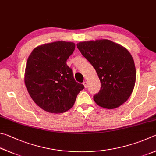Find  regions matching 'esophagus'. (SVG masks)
Masks as SVG:
<instances>
[{
	"label": "esophagus",
	"instance_id": "obj_1",
	"mask_svg": "<svg viewBox=\"0 0 156 156\" xmlns=\"http://www.w3.org/2000/svg\"><path fill=\"white\" fill-rule=\"evenodd\" d=\"M83 86H84V87H85V88H87V86H88V83H87L86 81H83Z\"/></svg>",
	"mask_w": 156,
	"mask_h": 156
}]
</instances>
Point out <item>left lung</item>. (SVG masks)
Wrapping results in <instances>:
<instances>
[{"label": "left lung", "mask_w": 156, "mask_h": 156, "mask_svg": "<svg viewBox=\"0 0 156 156\" xmlns=\"http://www.w3.org/2000/svg\"><path fill=\"white\" fill-rule=\"evenodd\" d=\"M76 46L99 76L101 86L93 97L97 104L114 109L126 101L134 88L136 76L129 52L109 40L81 42Z\"/></svg>", "instance_id": "obj_1"}]
</instances>
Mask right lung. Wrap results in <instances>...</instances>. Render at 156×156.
Segmentation results:
<instances>
[{"instance_id":"obj_1","label":"right lung","mask_w":156,"mask_h":156,"mask_svg":"<svg viewBox=\"0 0 156 156\" xmlns=\"http://www.w3.org/2000/svg\"><path fill=\"white\" fill-rule=\"evenodd\" d=\"M73 42L58 41L34 49L27 59L24 82L34 101L48 112L63 113L73 107L83 84L75 80L66 61Z\"/></svg>"}]
</instances>
